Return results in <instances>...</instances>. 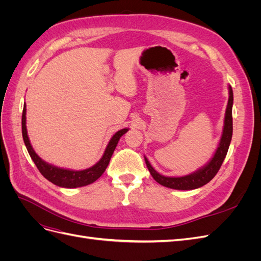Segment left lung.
I'll use <instances>...</instances> for the list:
<instances>
[{"mask_svg":"<svg viewBox=\"0 0 261 261\" xmlns=\"http://www.w3.org/2000/svg\"><path fill=\"white\" fill-rule=\"evenodd\" d=\"M228 90H230V97H228L227 107L225 111L222 137H221L219 147L217 149L215 155H213V158L211 159V161L206 165V167H203L202 169L193 173V174L185 175L181 177H168V176H163L159 174V173L151 167V164L149 163L147 158L145 156L147 168L155 181H158V183L161 184L162 186L169 187V188L179 189V191H188V189H195V188L206 185L216 176L218 171L221 168V165H222L225 159V155L227 153L228 147H230L232 134H233V118H232L233 91L231 87H228Z\"/></svg>","mask_w":261,"mask_h":261,"instance_id":"obj_1","label":"left lung"}]
</instances>
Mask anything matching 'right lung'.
<instances>
[{
    "instance_id": "right-lung-1",
    "label": "right lung",
    "mask_w": 261,
    "mask_h": 261,
    "mask_svg": "<svg viewBox=\"0 0 261 261\" xmlns=\"http://www.w3.org/2000/svg\"><path fill=\"white\" fill-rule=\"evenodd\" d=\"M127 130H128L127 128H123L114 134L111 140H110L103 155H102L100 161L94 164L93 167L83 171L60 169L57 167H53V165L48 164L43 160H41V158L35 152V150L33 149V147H31L28 135H27V128H26V106H23V110H22L21 132H22L23 143L26 145L28 153L31 159H33V161L35 162L38 170L40 171L41 174L46 179L50 180L51 183H53L54 185H58L60 187H65V188L82 187V186L89 185L93 183L94 180H97L102 174H103V172L106 171L107 167L109 165V162L111 160V156L114 152L118 140H120V138Z\"/></svg>"
}]
</instances>
